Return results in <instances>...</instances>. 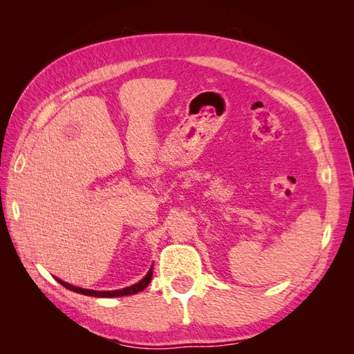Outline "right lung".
<instances>
[{"label": "right lung", "mask_w": 354, "mask_h": 354, "mask_svg": "<svg viewBox=\"0 0 354 354\" xmlns=\"http://www.w3.org/2000/svg\"><path fill=\"white\" fill-rule=\"evenodd\" d=\"M151 279H152V269L149 270V273L145 276V279L140 281L138 283L133 285V286H128V288H124V289H120V291H91V289H82V288H77V286H72L69 283H65L62 282L60 279H57L63 286H66L69 289H72V291L75 292H80V294H85V295H94V297H122V295H133V294H137L143 291V289L151 283Z\"/></svg>", "instance_id": "add662e5"}]
</instances>
